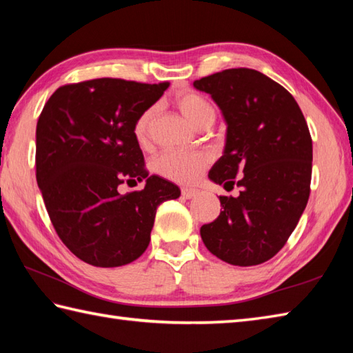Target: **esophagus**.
Here are the masks:
<instances>
[{"label":"esophagus","mask_w":353,"mask_h":353,"mask_svg":"<svg viewBox=\"0 0 353 353\" xmlns=\"http://www.w3.org/2000/svg\"><path fill=\"white\" fill-rule=\"evenodd\" d=\"M181 192H182L183 199H192V197H196L200 191L196 188H182Z\"/></svg>","instance_id":"esophagus-1"}]
</instances>
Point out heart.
I'll return each instance as SVG.
<instances>
[{"instance_id": "1", "label": "heart", "mask_w": 353, "mask_h": 353, "mask_svg": "<svg viewBox=\"0 0 353 353\" xmlns=\"http://www.w3.org/2000/svg\"><path fill=\"white\" fill-rule=\"evenodd\" d=\"M176 108L188 121L199 129L209 127L215 121V108L205 95L196 91H183L174 97ZM154 118V109L148 108L142 110L134 119L133 137L139 145H147L150 139V129ZM212 157L206 152L191 153H163L156 157L153 168L157 174L170 179L177 183H192L203 174V171L211 163Z\"/></svg>"}]
</instances>
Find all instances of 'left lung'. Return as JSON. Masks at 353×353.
<instances>
[{"label":"left lung","instance_id":"1","mask_svg":"<svg viewBox=\"0 0 353 353\" xmlns=\"http://www.w3.org/2000/svg\"><path fill=\"white\" fill-rule=\"evenodd\" d=\"M211 94L228 123L224 154L209 179L238 197L220 196L223 211L200 228L208 250L232 265L272 259L288 241L311 191L312 139L287 89L250 68L194 81Z\"/></svg>","mask_w":353,"mask_h":353}]
</instances>
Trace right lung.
Returning <instances> with one entry per match:
<instances>
[{
  "instance_id": "add662e5",
  "label": "right lung",
  "mask_w": 353,
  "mask_h": 353,
  "mask_svg": "<svg viewBox=\"0 0 353 353\" xmlns=\"http://www.w3.org/2000/svg\"><path fill=\"white\" fill-rule=\"evenodd\" d=\"M168 86L86 80L59 88L41 112L36 181L56 234L86 264L119 267L138 259L157 206L181 196L177 185L148 176L133 137L134 119ZM142 180L144 190L119 194V184Z\"/></svg>"
}]
</instances>
